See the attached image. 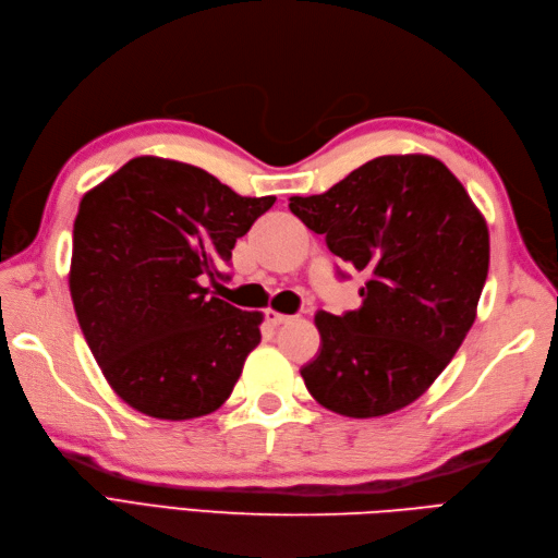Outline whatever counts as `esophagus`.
<instances>
[{
    "label": "esophagus",
    "instance_id": "1",
    "mask_svg": "<svg viewBox=\"0 0 558 558\" xmlns=\"http://www.w3.org/2000/svg\"><path fill=\"white\" fill-rule=\"evenodd\" d=\"M265 318H267V324H272V326H283V324H291V320H295V316L279 314V312H275V310H267V312H265Z\"/></svg>",
    "mask_w": 558,
    "mask_h": 558
}]
</instances>
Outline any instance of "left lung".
Wrapping results in <instances>:
<instances>
[{
	"label": "left lung",
	"instance_id": "left-lung-1",
	"mask_svg": "<svg viewBox=\"0 0 558 558\" xmlns=\"http://www.w3.org/2000/svg\"><path fill=\"white\" fill-rule=\"evenodd\" d=\"M289 207L367 275L359 310L314 316L320 349L300 369L307 391L351 418L408 408L475 324L488 275L484 216L440 160L421 154L369 160Z\"/></svg>",
	"mask_w": 558,
	"mask_h": 558
}]
</instances>
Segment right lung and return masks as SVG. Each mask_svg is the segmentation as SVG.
Here are the masks:
<instances>
[{
  "mask_svg": "<svg viewBox=\"0 0 558 558\" xmlns=\"http://www.w3.org/2000/svg\"><path fill=\"white\" fill-rule=\"evenodd\" d=\"M199 167L142 156L83 195L70 291L109 386L142 414L183 421L230 398L260 342V312L211 298L234 242L275 205Z\"/></svg>",
  "mask_w": 558,
  "mask_h": 558,
  "instance_id": "add662e5",
  "label": "right lung"
}]
</instances>
